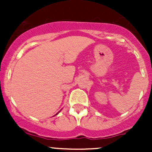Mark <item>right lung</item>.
<instances>
[{
  "label": "right lung",
  "instance_id": "obj_1",
  "mask_svg": "<svg viewBox=\"0 0 152 152\" xmlns=\"http://www.w3.org/2000/svg\"><path fill=\"white\" fill-rule=\"evenodd\" d=\"M57 114H58V113H56V115H57Z\"/></svg>",
  "mask_w": 152,
  "mask_h": 152
}]
</instances>
